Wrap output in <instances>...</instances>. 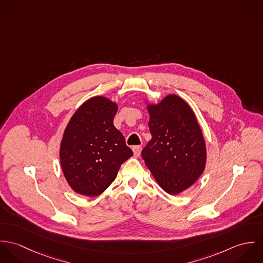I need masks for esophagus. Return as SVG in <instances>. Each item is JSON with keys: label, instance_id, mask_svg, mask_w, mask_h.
<instances>
[{"label": "esophagus", "instance_id": "1", "mask_svg": "<svg viewBox=\"0 0 263 263\" xmlns=\"http://www.w3.org/2000/svg\"><path fill=\"white\" fill-rule=\"evenodd\" d=\"M133 151H134L135 156H136V157H139V156L141 155V152H142V147H141V146H135V147L133 148Z\"/></svg>", "mask_w": 263, "mask_h": 263}]
</instances>
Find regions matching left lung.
Returning a JSON list of instances; mask_svg holds the SVG:
<instances>
[{"mask_svg": "<svg viewBox=\"0 0 263 263\" xmlns=\"http://www.w3.org/2000/svg\"><path fill=\"white\" fill-rule=\"evenodd\" d=\"M148 109L152 140L142 157L159 185L178 194L203 172L206 151L201 129L189 105L176 95Z\"/></svg>", "mask_w": 263, "mask_h": 263, "instance_id": "left-lung-1", "label": "left lung"}]
</instances>
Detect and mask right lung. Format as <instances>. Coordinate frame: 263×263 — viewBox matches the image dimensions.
Masks as SVG:
<instances>
[{"label": "right lung", "instance_id": "obj_1", "mask_svg": "<svg viewBox=\"0 0 263 263\" xmlns=\"http://www.w3.org/2000/svg\"><path fill=\"white\" fill-rule=\"evenodd\" d=\"M117 105L105 97L86 101L66 127L60 158L64 175L76 192L97 196L116 178L121 164L134 155L113 125Z\"/></svg>", "mask_w": 263, "mask_h": 263}]
</instances>
